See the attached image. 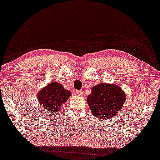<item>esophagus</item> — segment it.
Masks as SVG:
<instances>
[{"label": "esophagus", "instance_id": "esophagus-1", "mask_svg": "<svg viewBox=\"0 0 160 160\" xmlns=\"http://www.w3.org/2000/svg\"><path fill=\"white\" fill-rule=\"evenodd\" d=\"M76 93L78 96H82V95L84 94V92L82 91H77Z\"/></svg>", "mask_w": 160, "mask_h": 160}]
</instances>
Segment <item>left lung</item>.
I'll use <instances>...</instances> for the list:
<instances>
[{
    "instance_id": "1",
    "label": "left lung",
    "mask_w": 160,
    "mask_h": 160,
    "mask_svg": "<svg viewBox=\"0 0 160 160\" xmlns=\"http://www.w3.org/2000/svg\"><path fill=\"white\" fill-rule=\"evenodd\" d=\"M125 99V93L120 87L115 84L101 83L92 88L87 100L94 116L106 120L117 114Z\"/></svg>"
}]
</instances>
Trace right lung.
I'll use <instances>...</instances> for the list:
<instances>
[{"instance_id": "right-lung-1", "label": "right lung", "mask_w": 160, "mask_h": 160, "mask_svg": "<svg viewBox=\"0 0 160 160\" xmlns=\"http://www.w3.org/2000/svg\"><path fill=\"white\" fill-rule=\"evenodd\" d=\"M70 96L69 91L64 89L62 84L55 82L42 89L38 94V99L47 111L54 113L60 109Z\"/></svg>"}]
</instances>
